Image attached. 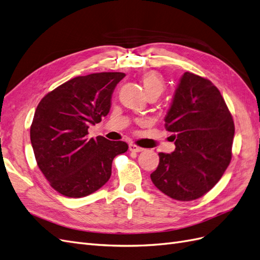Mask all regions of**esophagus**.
I'll return each instance as SVG.
<instances>
[{"label": "esophagus", "instance_id": "1", "mask_svg": "<svg viewBox=\"0 0 260 260\" xmlns=\"http://www.w3.org/2000/svg\"><path fill=\"white\" fill-rule=\"evenodd\" d=\"M129 149H130L131 152H136V153H139V152H142L144 148L140 147V146H138V145H136V144H130V145H129Z\"/></svg>", "mask_w": 260, "mask_h": 260}]
</instances>
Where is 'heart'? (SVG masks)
<instances>
[{"label":"heart","instance_id":"obj_1","mask_svg":"<svg viewBox=\"0 0 260 260\" xmlns=\"http://www.w3.org/2000/svg\"><path fill=\"white\" fill-rule=\"evenodd\" d=\"M142 84L147 95L157 94L159 96L165 90V81L162 76L159 73L154 72V70L146 73L142 77Z\"/></svg>","mask_w":260,"mask_h":260}]
</instances>
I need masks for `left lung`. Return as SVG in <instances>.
I'll use <instances>...</instances> for the list:
<instances>
[{
    "instance_id": "left-lung-1",
    "label": "left lung",
    "mask_w": 260,
    "mask_h": 260,
    "mask_svg": "<svg viewBox=\"0 0 260 260\" xmlns=\"http://www.w3.org/2000/svg\"><path fill=\"white\" fill-rule=\"evenodd\" d=\"M165 128L174 133L176 149L158 154V167L151 174L153 183L174 200H198L216 185L231 161L232 115L214 83L186 72Z\"/></svg>"
}]
</instances>
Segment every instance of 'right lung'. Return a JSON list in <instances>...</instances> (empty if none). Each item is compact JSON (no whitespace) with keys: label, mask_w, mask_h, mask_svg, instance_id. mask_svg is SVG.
Returning a JSON list of instances; mask_svg holds the SVG:
<instances>
[{"label":"right lung","mask_w":260,"mask_h":260,"mask_svg":"<svg viewBox=\"0 0 260 260\" xmlns=\"http://www.w3.org/2000/svg\"><path fill=\"white\" fill-rule=\"evenodd\" d=\"M125 75L99 73L76 77L39 103L30 127L38 167L50 185L67 198H83L111 178L112 162L128 151L122 141L88 138L89 125L111 109L112 94Z\"/></svg>","instance_id":"obj_1"}]
</instances>
